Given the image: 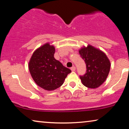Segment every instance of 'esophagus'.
<instances>
[{
	"label": "esophagus",
	"instance_id": "34e87169",
	"mask_svg": "<svg viewBox=\"0 0 129 129\" xmlns=\"http://www.w3.org/2000/svg\"><path fill=\"white\" fill-rule=\"evenodd\" d=\"M70 69H71V70L72 71V72H74V71L76 70V67L75 66H73L72 68H70Z\"/></svg>",
	"mask_w": 129,
	"mask_h": 129
}]
</instances>
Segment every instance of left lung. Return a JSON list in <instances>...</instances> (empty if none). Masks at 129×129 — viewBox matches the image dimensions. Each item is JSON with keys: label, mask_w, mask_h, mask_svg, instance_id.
Here are the masks:
<instances>
[{"label": "left lung", "mask_w": 129, "mask_h": 129, "mask_svg": "<svg viewBox=\"0 0 129 129\" xmlns=\"http://www.w3.org/2000/svg\"><path fill=\"white\" fill-rule=\"evenodd\" d=\"M78 52L87 67L86 73L80 77L82 83L89 88H96L105 82L109 74V59L104 52L91 45L84 46Z\"/></svg>", "instance_id": "obj_1"}]
</instances>
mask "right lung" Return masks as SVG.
<instances>
[{"label": "right lung", "mask_w": 129, "mask_h": 129, "mask_svg": "<svg viewBox=\"0 0 129 129\" xmlns=\"http://www.w3.org/2000/svg\"><path fill=\"white\" fill-rule=\"evenodd\" d=\"M55 46L46 43L34 52L28 63L34 81L45 90L53 91L60 87L72 72L55 59Z\"/></svg>", "instance_id": "add662e5"}]
</instances>
